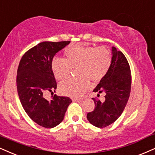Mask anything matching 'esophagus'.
Masks as SVG:
<instances>
[{
    "label": "esophagus",
    "mask_w": 155,
    "mask_h": 155,
    "mask_svg": "<svg viewBox=\"0 0 155 155\" xmlns=\"http://www.w3.org/2000/svg\"><path fill=\"white\" fill-rule=\"evenodd\" d=\"M72 101H75V102H79V101H82V99H78V98H72Z\"/></svg>",
    "instance_id": "1"
}]
</instances>
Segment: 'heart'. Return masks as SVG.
Segmentation results:
<instances>
[{
    "instance_id": "b5f03b06",
    "label": "heart",
    "mask_w": 155,
    "mask_h": 155,
    "mask_svg": "<svg viewBox=\"0 0 155 155\" xmlns=\"http://www.w3.org/2000/svg\"><path fill=\"white\" fill-rule=\"evenodd\" d=\"M65 59L53 58L51 68L57 81L68 77L72 68H76V75L59 85L60 93L72 98H81L90 86L88 79L93 82L101 81L109 71L112 57L108 49L95 47L86 44L70 45L64 49Z\"/></svg>"
}]
</instances>
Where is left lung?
I'll use <instances>...</instances> for the list:
<instances>
[{
    "mask_svg": "<svg viewBox=\"0 0 155 155\" xmlns=\"http://www.w3.org/2000/svg\"><path fill=\"white\" fill-rule=\"evenodd\" d=\"M112 54L109 71L93 90V92L106 93L105 101L92 98L95 108L87 114L90 123L98 128L106 127L116 121L124 111L130 95L131 74L127 59L114 47Z\"/></svg>",
    "mask_w": 155,
    "mask_h": 155,
    "instance_id": "left-lung-1",
    "label": "left lung"
}]
</instances>
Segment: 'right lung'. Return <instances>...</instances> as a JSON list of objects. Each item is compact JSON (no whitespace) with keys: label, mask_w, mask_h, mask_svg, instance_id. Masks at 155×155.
I'll return each instance as SVG.
<instances>
[{"label":"right lung","mask_w":155,"mask_h":155,"mask_svg":"<svg viewBox=\"0 0 155 155\" xmlns=\"http://www.w3.org/2000/svg\"><path fill=\"white\" fill-rule=\"evenodd\" d=\"M70 41H43L24 53L19 62L16 87L19 99L31 120L41 127L53 128L64 118L72 100L55 94L51 101L45 98L47 92L54 91L57 82L51 68L55 54Z\"/></svg>","instance_id":"obj_1"}]
</instances>
